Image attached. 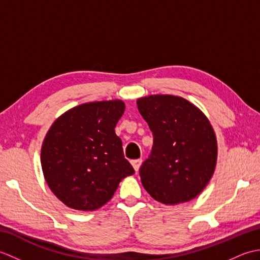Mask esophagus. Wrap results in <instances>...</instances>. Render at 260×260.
I'll use <instances>...</instances> for the list:
<instances>
[{
	"label": "esophagus",
	"mask_w": 260,
	"mask_h": 260,
	"mask_svg": "<svg viewBox=\"0 0 260 260\" xmlns=\"http://www.w3.org/2000/svg\"><path fill=\"white\" fill-rule=\"evenodd\" d=\"M131 163H132V165H133V168H134V170L136 171H139L140 170V168H141V164H142V159H140V158H136V159H132L131 161Z\"/></svg>",
	"instance_id": "esophagus-1"
}]
</instances>
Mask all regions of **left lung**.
<instances>
[{
  "instance_id": "left-lung-1",
  "label": "left lung",
  "mask_w": 260,
  "mask_h": 260,
  "mask_svg": "<svg viewBox=\"0 0 260 260\" xmlns=\"http://www.w3.org/2000/svg\"><path fill=\"white\" fill-rule=\"evenodd\" d=\"M137 108L153 133V147L142 164V184L154 200L184 203L198 197L217 164V137L207 116L186 99L151 95Z\"/></svg>"
}]
</instances>
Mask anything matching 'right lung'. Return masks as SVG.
I'll list each match as a JSON object with an SVG mask.
<instances>
[{
    "label": "right lung",
    "mask_w": 260,
    "mask_h": 260,
    "mask_svg": "<svg viewBox=\"0 0 260 260\" xmlns=\"http://www.w3.org/2000/svg\"><path fill=\"white\" fill-rule=\"evenodd\" d=\"M124 110L119 99L81 104L49 128L41 147L42 172L53 194L67 207L99 209L113 198L121 180L135 173L115 133Z\"/></svg>",
    "instance_id": "obj_1"
}]
</instances>
